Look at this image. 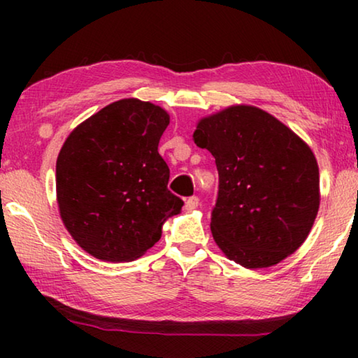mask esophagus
Masks as SVG:
<instances>
[{
	"instance_id": "1",
	"label": "esophagus",
	"mask_w": 358,
	"mask_h": 358,
	"mask_svg": "<svg viewBox=\"0 0 358 358\" xmlns=\"http://www.w3.org/2000/svg\"><path fill=\"white\" fill-rule=\"evenodd\" d=\"M197 207H199V197H196V196H192V197L187 199L186 203H185V208H186L187 211L196 210Z\"/></svg>"
}]
</instances>
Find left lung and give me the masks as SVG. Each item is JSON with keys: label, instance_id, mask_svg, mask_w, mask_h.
Here are the masks:
<instances>
[{"label": "left lung", "instance_id": "1", "mask_svg": "<svg viewBox=\"0 0 358 358\" xmlns=\"http://www.w3.org/2000/svg\"><path fill=\"white\" fill-rule=\"evenodd\" d=\"M192 141L220 173L210 229L224 256L266 268L305 243L320 189L316 156L301 137L262 108L237 104L199 120Z\"/></svg>", "mask_w": 358, "mask_h": 358}]
</instances>
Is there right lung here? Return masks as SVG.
Instances as JSON below:
<instances>
[{"instance_id": "obj_1", "label": "right lung", "mask_w": 358, "mask_h": 358, "mask_svg": "<svg viewBox=\"0 0 358 358\" xmlns=\"http://www.w3.org/2000/svg\"><path fill=\"white\" fill-rule=\"evenodd\" d=\"M171 123L164 108L137 98L115 101L82 121L57 159V203L76 243L106 262L142 257L178 215L157 153Z\"/></svg>"}]
</instances>
